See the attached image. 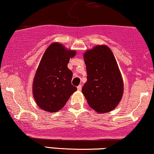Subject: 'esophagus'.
<instances>
[{"mask_svg": "<svg viewBox=\"0 0 154 154\" xmlns=\"http://www.w3.org/2000/svg\"><path fill=\"white\" fill-rule=\"evenodd\" d=\"M77 90L81 91L82 90V85H79L78 87H77Z\"/></svg>", "mask_w": 154, "mask_h": 154, "instance_id": "obj_1", "label": "esophagus"}]
</instances>
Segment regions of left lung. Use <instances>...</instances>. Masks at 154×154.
Masks as SVG:
<instances>
[{
	"mask_svg": "<svg viewBox=\"0 0 154 154\" xmlns=\"http://www.w3.org/2000/svg\"><path fill=\"white\" fill-rule=\"evenodd\" d=\"M87 80L82 93L91 108L99 113L114 109L122 100L124 83L114 54L106 45H97L84 54Z\"/></svg>",
	"mask_w": 154,
	"mask_h": 154,
	"instance_id": "1",
	"label": "left lung"
}]
</instances>
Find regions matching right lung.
<instances>
[{"label":"right lung","mask_w":154,"mask_h":154,"mask_svg":"<svg viewBox=\"0 0 154 154\" xmlns=\"http://www.w3.org/2000/svg\"><path fill=\"white\" fill-rule=\"evenodd\" d=\"M75 50L53 42L47 48L37 69L32 93L38 106L49 112H56L65 106L77 87L71 84L72 72L68 69L69 59Z\"/></svg>","instance_id":"add662e5"}]
</instances>
